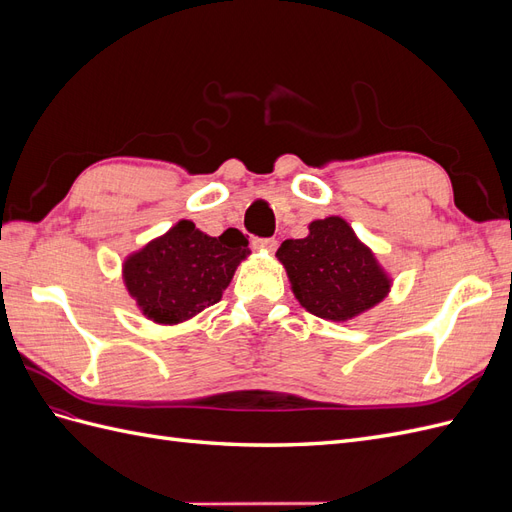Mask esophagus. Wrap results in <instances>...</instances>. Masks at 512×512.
<instances>
[{"label":"esophagus","mask_w":512,"mask_h":512,"mask_svg":"<svg viewBox=\"0 0 512 512\" xmlns=\"http://www.w3.org/2000/svg\"><path fill=\"white\" fill-rule=\"evenodd\" d=\"M252 245H254V250H258V252H275L277 241L275 239H254Z\"/></svg>","instance_id":"esophagus-1"}]
</instances>
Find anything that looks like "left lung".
Masks as SVG:
<instances>
[{
    "instance_id": "1",
    "label": "left lung",
    "mask_w": 512,
    "mask_h": 512,
    "mask_svg": "<svg viewBox=\"0 0 512 512\" xmlns=\"http://www.w3.org/2000/svg\"><path fill=\"white\" fill-rule=\"evenodd\" d=\"M307 230L303 239H286L275 256L286 269L294 299L309 314L350 322L389 297L391 273L344 218L329 215Z\"/></svg>"
}]
</instances>
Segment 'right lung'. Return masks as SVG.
Here are the masks:
<instances>
[{
    "label": "right lung",
    "mask_w": 512,
    "mask_h": 512,
    "mask_svg": "<svg viewBox=\"0 0 512 512\" xmlns=\"http://www.w3.org/2000/svg\"><path fill=\"white\" fill-rule=\"evenodd\" d=\"M237 228L211 237L190 220H179L164 235L126 256L123 286L138 312L156 324H181L222 299L237 267L250 256Z\"/></svg>",
    "instance_id": "1"
}]
</instances>
